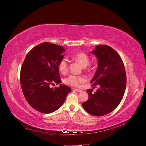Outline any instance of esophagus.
I'll return each mask as SVG.
<instances>
[{
  "mask_svg": "<svg viewBox=\"0 0 146 146\" xmlns=\"http://www.w3.org/2000/svg\"><path fill=\"white\" fill-rule=\"evenodd\" d=\"M74 90L77 92H82V90L81 89H74Z\"/></svg>",
  "mask_w": 146,
  "mask_h": 146,
  "instance_id": "esophagus-1",
  "label": "esophagus"
}]
</instances>
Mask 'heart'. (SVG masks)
<instances>
[{"instance_id": "1", "label": "heart", "mask_w": 146, "mask_h": 146, "mask_svg": "<svg viewBox=\"0 0 146 146\" xmlns=\"http://www.w3.org/2000/svg\"><path fill=\"white\" fill-rule=\"evenodd\" d=\"M73 59L79 62L83 67H86L89 64V57L84 52H79L73 55ZM59 69L60 72L63 74L66 73L69 70V60L67 58L62 59L59 64ZM84 80V78L82 76L71 74L64 79V83L68 85L72 86H79L80 83Z\"/></svg>"}]
</instances>
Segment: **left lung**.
Instances as JSON below:
<instances>
[{
    "label": "left lung",
    "mask_w": 146,
    "mask_h": 146,
    "mask_svg": "<svg viewBox=\"0 0 146 146\" xmlns=\"http://www.w3.org/2000/svg\"><path fill=\"white\" fill-rule=\"evenodd\" d=\"M92 53L98 65L90 83L100 87L94 94L92 89L87 90L89 99L82 106L90 114L102 116L113 111L121 101L126 86L125 70L121 57L111 47L97 46Z\"/></svg>",
    "instance_id": "8db88e82"
}]
</instances>
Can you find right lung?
<instances>
[{
  "mask_svg": "<svg viewBox=\"0 0 146 146\" xmlns=\"http://www.w3.org/2000/svg\"><path fill=\"white\" fill-rule=\"evenodd\" d=\"M64 52L62 46L44 42L26 56L21 70V84L26 100L38 111L51 113L59 109L72 90L62 84L55 89L50 87L62 82L59 64Z\"/></svg>",
  "mask_w": 146,
  "mask_h": 146,
  "instance_id": "obj_1",
  "label": "right lung"
}]
</instances>
